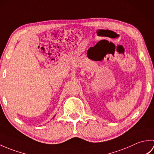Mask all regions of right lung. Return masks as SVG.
Masks as SVG:
<instances>
[{"instance_id": "right-lung-1", "label": "right lung", "mask_w": 154, "mask_h": 154, "mask_svg": "<svg viewBox=\"0 0 154 154\" xmlns=\"http://www.w3.org/2000/svg\"><path fill=\"white\" fill-rule=\"evenodd\" d=\"M55 116H54V117H53V118H54V117H55Z\"/></svg>"}]
</instances>
